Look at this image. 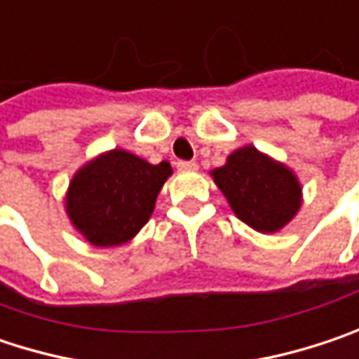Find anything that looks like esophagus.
<instances>
[{"mask_svg":"<svg viewBox=\"0 0 359 359\" xmlns=\"http://www.w3.org/2000/svg\"><path fill=\"white\" fill-rule=\"evenodd\" d=\"M177 168H179L180 172H195L199 166H197V162H189V160H180L177 162Z\"/></svg>","mask_w":359,"mask_h":359,"instance_id":"34e87169","label":"esophagus"}]
</instances>
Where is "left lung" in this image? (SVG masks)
<instances>
[{
    "mask_svg": "<svg viewBox=\"0 0 359 359\" xmlns=\"http://www.w3.org/2000/svg\"><path fill=\"white\" fill-rule=\"evenodd\" d=\"M211 177L236 217L260 233L280 231L303 205V187L294 170L254 146L233 150Z\"/></svg>",
    "mask_w": 359,
    "mask_h": 359,
    "instance_id": "8db88e82",
    "label": "left lung"
}]
</instances>
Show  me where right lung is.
I'll use <instances>...</instances> for the list:
<instances>
[{
  "label": "right lung",
  "mask_w": 359,
  "mask_h": 359,
  "mask_svg": "<svg viewBox=\"0 0 359 359\" xmlns=\"http://www.w3.org/2000/svg\"><path fill=\"white\" fill-rule=\"evenodd\" d=\"M170 175L172 166L166 160L150 164L123 148L101 152L87 160L69 182L67 215L95 248L128 243L148 223Z\"/></svg>",
  "instance_id": "right-lung-1"
}]
</instances>
